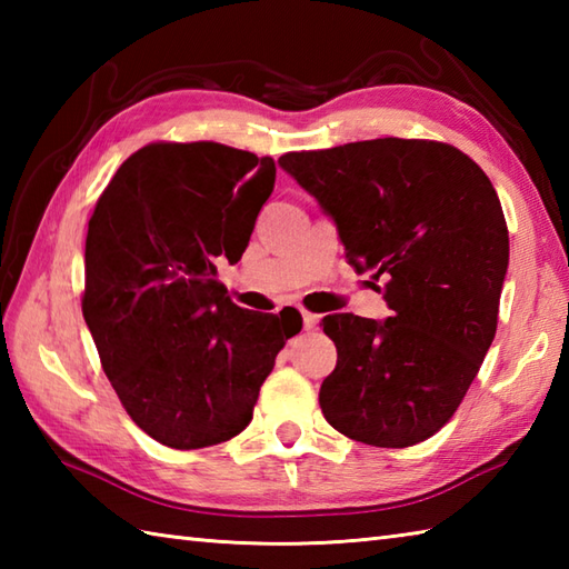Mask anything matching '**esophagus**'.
<instances>
[{"label": "esophagus", "mask_w": 569, "mask_h": 569, "mask_svg": "<svg viewBox=\"0 0 569 569\" xmlns=\"http://www.w3.org/2000/svg\"><path fill=\"white\" fill-rule=\"evenodd\" d=\"M318 322H320V316H316V312H310V310H303V328L306 330L318 328Z\"/></svg>", "instance_id": "obj_1"}]
</instances>
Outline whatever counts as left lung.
<instances>
[{"instance_id":"8db88e82","label":"left lung","mask_w":569,"mask_h":569,"mask_svg":"<svg viewBox=\"0 0 569 569\" xmlns=\"http://www.w3.org/2000/svg\"><path fill=\"white\" fill-rule=\"evenodd\" d=\"M278 163L328 212L349 263L383 278L386 322L322 320L337 367L325 420L373 447L432 438L462 403L497 335L509 227L487 173L430 139L291 151Z\"/></svg>"}]
</instances>
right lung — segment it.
<instances>
[{"instance_id": "1", "label": "right lung", "mask_w": 569, "mask_h": 569, "mask_svg": "<svg viewBox=\"0 0 569 569\" xmlns=\"http://www.w3.org/2000/svg\"><path fill=\"white\" fill-rule=\"evenodd\" d=\"M276 183L271 156L153 141L117 168L84 239L82 316L129 418L173 450L232 440L300 312L232 303L237 263Z\"/></svg>"}]
</instances>
